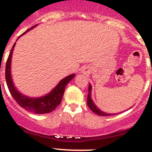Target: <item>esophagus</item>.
Segmentation results:
<instances>
[{"mask_svg": "<svg viewBox=\"0 0 152 152\" xmlns=\"http://www.w3.org/2000/svg\"><path fill=\"white\" fill-rule=\"evenodd\" d=\"M83 71H84V73H86V71H85V69H84Z\"/></svg>", "mask_w": 152, "mask_h": 152, "instance_id": "obj_1", "label": "esophagus"}]
</instances>
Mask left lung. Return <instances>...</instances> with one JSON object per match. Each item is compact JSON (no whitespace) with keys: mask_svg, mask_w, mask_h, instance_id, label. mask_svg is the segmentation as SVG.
Masks as SVG:
<instances>
[{"mask_svg":"<svg viewBox=\"0 0 152 152\" xmlns=\"http://www.w3.org/2000/svg\"><path fill=\"white\" fill-rule=\"evenodd\" d=\"M92 87H91V84H89V87H88V100H87V102H88V107L91 108V110H92L94 113H96L97 115L99 116H110V115H114L115 113H107L105 112L102 111L101 110L98 108L96 105L94 104V102H93L92 99H91V91H92Z\"/></svg>","mask_w":152,"mask_h":152,"instance_id":"8db88e82","label":"left lung"}]
</instances>
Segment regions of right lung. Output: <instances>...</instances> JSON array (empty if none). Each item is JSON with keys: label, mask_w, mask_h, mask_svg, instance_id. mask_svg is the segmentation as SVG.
<instances>
[{"label": "right lung", "mask_w": 152, "mask_h": 152, "mask_svg": "<svg viewBox=\"0 0 152 152\" xmlns=\"http://www.w3.org/2000/svg\"><path fill=\"white\" fill-rule=\"evenodd\" d=\"M35 26H37V24L28 29L26 31H25L23 34H21L18 38V39L20 36L26 33L29 29L35 27ZM15 44L16 43H15L13 45L12 48L10 55H9L8 58H7V64H6L5 77L9 91L11 93L12 96L15 99L16 102L20 107H22L25 110H28V111L32 112V113H37V114H44V113H48L53 111L56 109V107L61 103L63 95H64V90H65V87L67 86L68 82L73 79L75 74L69 75L67 77L61 79L59 82V83L57 85V86L54 89H53L50 93L44 96L39 97V98L38 97L37 98H30V97L23 95L14 86L11 76L12 55L13 50H14L15 46Z\"/></svg>", "instance_id": "obj_1"}]
</instances>
